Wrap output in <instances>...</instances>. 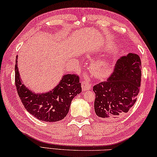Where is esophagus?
<instances>
[{
	"label": "esophagus",
	"mask_w": 157,
	"mask_h": 157,
	"mask_svg": "<svg viewBox=\"0 0 157 157\" xmlns=\"http://www.w3.org/2000/svg\"><path fill=\"white\" fill-rule=\"evenodd\" d=\"M81 87L83 91H87V90L91 89V84L87 81H84L81 83Z\"/></svg>",
	"instance_id": "esophagus-1"
}]
</instances>
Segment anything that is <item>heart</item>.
Masks as SVG:
<instances>
[{
  "instance_id": "heart-1",
  "label": "heart",
  "mask_w": 157,
  "mask_h": 157,
  "mask_svg": "<svg viewBox=\"0 0 157 157\" xmlns=\"http://www.w3.org/2000/svg\"><path fill=\"white\" fill-rule=\"evenodd\" d=\"M92 73L96 78L98 79H105L110 75L112 69L108 64L101 62H96L91 69Z\"/></svg>"
}]
</instances>
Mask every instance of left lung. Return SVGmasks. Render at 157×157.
Returning <instances> with one entry per match:
<instances>
[{
  "label": "left lung",
  "mask_w": 157,
  "mask_h": 157,
  "mask_svg": "<svg viewBox=\"0 0 157 157\" xmlns=\"http://www.w3.org/2000/svg\"><path fill=\"white\" fill-rule=\"evenodd\" d=\"M141 78V63L138 55L129 53L118 59L111 76L93 87L96 114L107 121L124 116L136 103Z\"/></svg>",
  "instance_id": "left-lung-1"
}]
</instances>
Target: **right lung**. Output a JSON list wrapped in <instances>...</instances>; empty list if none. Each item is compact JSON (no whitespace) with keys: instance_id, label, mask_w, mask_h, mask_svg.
Segmentation results:
<instances>
[{"instance_id":"right-lung-1","label":"right lung","mask_w":157,"mask_h":157,"mask_svg":"<svg viewBox=\"0 0 157 157\" xmlns=\"http://www.w3.org/2000/svg\"><path fill=\"white\" fill-rule=\"evenodd\" d=\"M18 56L15 65V83L25 108L38 120L56 122L67 114L71 100L81 92V83L76 74H65L54 89L47 92L35 93L23 84L18 67Z\"/></svg>"}]
</instances>
